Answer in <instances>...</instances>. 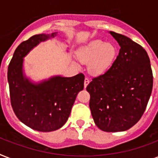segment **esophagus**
I'll return each instance as SVG.
<instances>
[{"instance_id": "esophagus-1", "label": "esophagus", "mask_w": 158, "mask_h": 158, "mask_svg": "<svg viewBox=\"0 0 158 158\" xmlns=\"http://www.w3.org/2000/svg\"><path fill=\"white\" fill-rule=\"evenodd\" d=\"M89 79H88V78H85V79H84V88H86L87 86H88V84H89Z\"/></svg>"}]
</instances>
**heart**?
<instances>
[{"instance_id":"1","label":"heart","mask_w":158,"mask_h":158,"mask_svg":"<svg viewBox=\"0 0 158 158\" xmlns=\"http://www.w3.org/2000/svg\"><path fill=\"white\" fill-rule=\"evenodd\" d=\"M77 56L83 64H89V70L94 75H102L111 68L117 56L114 44L102 40H93L82 46Z\"/></svg>"}]
</instances>
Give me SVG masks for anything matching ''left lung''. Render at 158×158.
<instances>
[{
    "label": "left lung",
    "mask_w": 158,
    "mask_h": 158,
    "mask_svg": "<svg viewBox=\"0 0 158 158\" xmlns=\"http://www.w3.org/2000/svg\"><path fill=\"white\" fill-rule=\"evenodd\" d=\"M120 47L111 68L87 86L96 125L106 132L125 131L144 112L153 77L147 52L130 38L109 32Z\"/></svg>",
    "instance_id": "left-lung-1"
}]
</instances>
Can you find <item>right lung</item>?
Masks as SVG:
<instances>
[{
	"instance_id": "add662e5",
	"label": "right lung",
	"mask_w": 158,
	"mask_h": 158,
	"mask_svg": "<svg viewBox=\"0 0 158 158\" xmlns=\"http://www.w3.org/2000/svg\"><path fill=\"white\" fill-rule=\"evenodd\" d=\"M57 33H41L20 43L8 67L7 79L11 106L16 116L28 127L51 132L65 124L79 92L84 89V75H54L33 81L25 74L24 57L40 43L54 38Z\"/></svg>"
}]
</instances>
